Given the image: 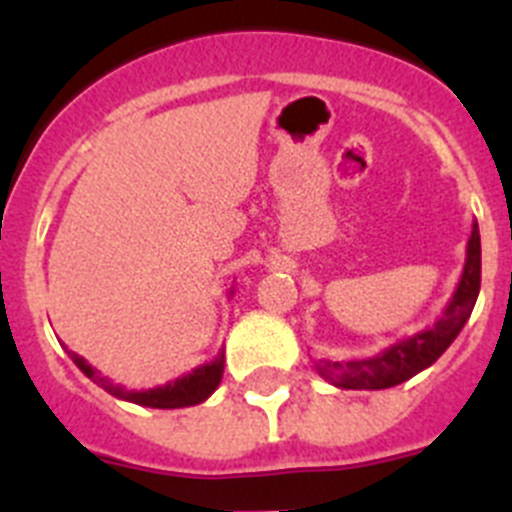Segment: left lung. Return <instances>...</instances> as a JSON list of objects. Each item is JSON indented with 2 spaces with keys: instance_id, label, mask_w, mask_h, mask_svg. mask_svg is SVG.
Instances as JSON below:
<instances>
[{
  "instance_id": "obj_1",
  "label": "left lung",
  "mask_w": 512,
  "mask_h": 512,
  "mask_svg": "<svg viewBox=\"0 0 512 512\" xmlns=\"http://www.w3.org/2000/svg\"><path fill=\"white\" fill-rule=\"evenodd\" d=\"M479 282H482V246H479V228L474 220L472 235L467 241L464 271L456 284V292L436 323L413 336L400 338L390 348L366 359L315 361V372L341 390H387V387L408 382L410 377L428 369L459 336L477 302Z\"/></svg>"
}]
</instances>
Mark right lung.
<instances>
[{"label": "right lung", "mask_w": 512, "mask_h": 512, "mask_svg": "<svg viewBox=\"0 0 512 512\" xmlns=\"http://www.w3.org/2000/svg\"><path fill=\"white\" fill-rule=\"evenodd\" d=\"M233 295V289H230ZM71 361L79 366L81 372L87 374L94 384H99L104 392H110L112 397L125 402H135V405H143V408H158V410H174V408H192V405H200L205 402L212 392L217 390V384L223 379L225 372V354L215 356L212 361H205L197 369H192L184 377L174 379V382H166L161 387H153V390H125L122 384H112L110 379L102 377L99 369H94L84 356L69 351Z\"/></svg>", "instance_id": "1"}]
</instances>
